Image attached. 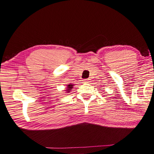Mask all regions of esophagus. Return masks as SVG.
I'll list each match as a JSON object with an SVG mask.
<instances>
[{
    "label": "esophagus",
    "mask_w": 154,
    "mask_h": 154,
    "mask_svg": "<svg viewBox=\"0 0 154 154\" xmlns=\"http://www.w3.org/2000/svg\"><path fill=\"white\" fill-rule=\"evenodd\" d=\"M90 80V79H85V80H84V82H85V83H89V82H91Z\"/></svg>",
    "instance_id": "obj_1"
}]
</instances>
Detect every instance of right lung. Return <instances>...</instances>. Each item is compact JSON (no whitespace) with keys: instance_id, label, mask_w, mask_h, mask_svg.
I'll list each match as a JSON object with an SVG mask.
<instances>
[{"instance_id":"obj_1","label":"right lung","mask_w":154,"mask_h":154,"mask_svg":"<svg viewBox=\"0 0 154 154\" xmlns=\"http://www.w3.org/2000/svg\"><path fill=\"white\" fill-rule=\"evenodd\" d=\"M72 85H68V88H67V89H68V91H70V90H72Z\"/></svg>"}]
</instances>
